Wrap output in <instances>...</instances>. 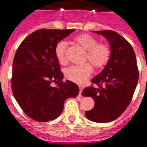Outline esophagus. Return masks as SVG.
<instances>
[{
    "label": "esophagus",
    "instance_id": "1",
    "mask_svg": "<svg viewBox=\"0 0 147 147\" xmlns=\"http://www.w3.org/2000/svg\"><path fill=\"white\" fill-rule=\"evenodd\" d=\"M82 88L80 87V93H79V96H82Z\"/></svg>",
    "mask_w": 147,
    "mask_h": 147
}]
</instances>
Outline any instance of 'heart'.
<instances>
[{
	"label": "heart",
	"instance_id": "heart-1",
	"mask_svg": "<svg viewBox=\"0 0 147 147\" xmlns=\"http://www.w3.org/2000/svg\"><path fill=\"white\" fill-rule=\"evenodd\" d=\"M74 42L79 47L87 51L85 61L88 62L95 69L99 70L106 65L110 57V47L105 43H98V40L91 35L82 34L74 39ZM67 44L65 41H59L55 46L54 52L57 59L61 64L67 62ZM92 72L89 64L82 66H71L65 71V76L73 82L82 85L85 82Z\"/></svg>",
	"mask_w": 147,
	"mask_h": 147
}]
</instances>
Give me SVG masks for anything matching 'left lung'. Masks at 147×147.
<instances>
[{
  "mask_svg": "<svg viewBox=\"0 0 147 147\" xmlns=\"http://www.w3.org/2000/svg\"><path fill=\"white\" fill-rule=\"evenodd\" d=\"M107 39L110 57L105 68L93 78L98 88L84 89L83 96L94 100L92 110L85 112L89 120L96 123L112 121L124 112L131 102L138 82L137 61L130 44L114 31H93Z\"/></svg>",
  "mask_w": 147,
  "mask_h": 147,
  "instance_id": "8db88e82",
  "label": "left lung"
}]
</instances>
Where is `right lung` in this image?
<instances>
[{
	"mask_svg": "<svg viewBox=\"0 0 147 147\" xmlns=\"http://www.w3.org/2000/svg\"><path fill=\"white\" fill-rule=\"evenodd\" d=\"M74 29H39L23 40L12 64L11 90L23 112L33 120L48 122L62 113L67 98H75L79 87L62 82L64 75L54 52L56 45ZM54 81L60 84L52 87Z\"/></svg>",
	"mask_w": 147,
	"mask_h": 147,
	"instance_id": "add662e5",
	"label": "right lung"
}]
</instances>
